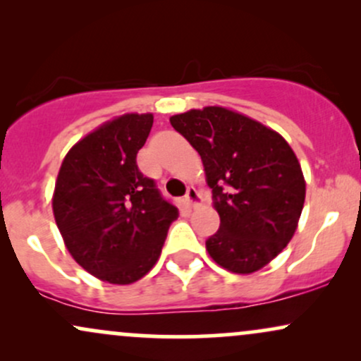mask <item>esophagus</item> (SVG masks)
<instances>
[{"mask_svg":"<svg viewBox=\"0 0 361 361\" xmlns=\"http://www.w3.org/2000/svg\"><path fill=\"white\" fill-rule=\"evenodd\" d=\"M185 200H186V204H190L192 207H197L198 204H200V193H198V190L195 188V186H190V188L186 190Z\"/></svg>","mask_w":361,"mask_h":361,"instance_id":"esophagus-1","label":"esophagus"}]
</instances>
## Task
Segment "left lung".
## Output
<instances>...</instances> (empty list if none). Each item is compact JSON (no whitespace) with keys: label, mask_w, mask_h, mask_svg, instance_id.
I'll list each match as a JSON object with an SVG mask.
<instances>
[{"label":"left lung","mask_w":361,"mask_h":361,"mask_svg":"<svg viewBox=\"0 0 361 361\" xmlns=\"http://www.w3.org/2000/svg\"><path fill=\"white\" fill-rule=\"evenodd\" d=\"M202 157L221 227L205 241L217 264L252 273L283 251L302 214L305 181L287 140L246 115L205 106L169 118Z\"/></svg>","instance_id":"1"}]
</instances>
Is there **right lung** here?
<instances>
[{
	"label": "right lung",
	"mask_w": 361,
	"mask_h": 361,
	"mask_svg": "<svg viewBox=\"0 0 361 361\" xmlns=\"http://www.w3.org/2000/svg\"><path fill=\"white\" fill-rule=\"evenodd\" d=\"M151 114H127L74 144L62 161L52 209L66 247L97 279L127 285L159 258L178 209L137 166Z\"/></svg>",
	"instance_id": "right-lung-1"
}]
</instances>
